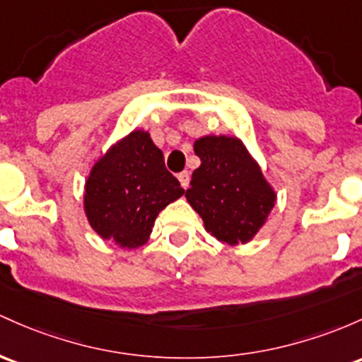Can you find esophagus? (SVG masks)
Listing matches in <instances>:
<instances>
[{
    "instance_id": "obj_1",
    "label": "esophagus",
    "mask_w": 362,
    "mask_h": 362,
    "mask_svg": "<svg viewBox=\"0 0 362 362\" xmlns=\"http://www.w3.org/2000/svg\"><path fill=\"white\" fill-rule=\"evenodd\" d=\"M177 177H178V182H180L182 187L187 189L189 187V182H190V173L189 172H182V173H178Z\"/></svg>"
}]
</instances>
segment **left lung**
<instances>
[{"label":"left lung","instance_id":"1","mask_svg":"<svg viewBox=\"0 0 362 362\" xmlns=\"http://www.w3.org/2000/svg\"><path fill=\"white\" fill-rule=\"evenodd\" d=\"M201 166L185 192L206 230L220 242H249L264 225L276 194L244 142L228 136H204L194 142Z\"/></svg>","mask_w":362,"mask_h":362}]
</instances>
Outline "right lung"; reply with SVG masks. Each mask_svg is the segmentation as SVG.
Segmentation results:
<instances>
[{
	"instance_id": "1",
	"label": "right lung",
	"mask_w": 362,
	"mask_h": 362,
	"mask_svg": "<svg viewBox=\"0 0 362 362\" xmlns=\"http://www.w3.org/2000/svg\"><path fill=\"white\" fill-rule=\"evenodd\" d=\"M182 194L149 132L134 130L94 163L86 182L84 211L99 237L136 249L148 242L161 209Z\"/></svg>"
}]
</instances>
